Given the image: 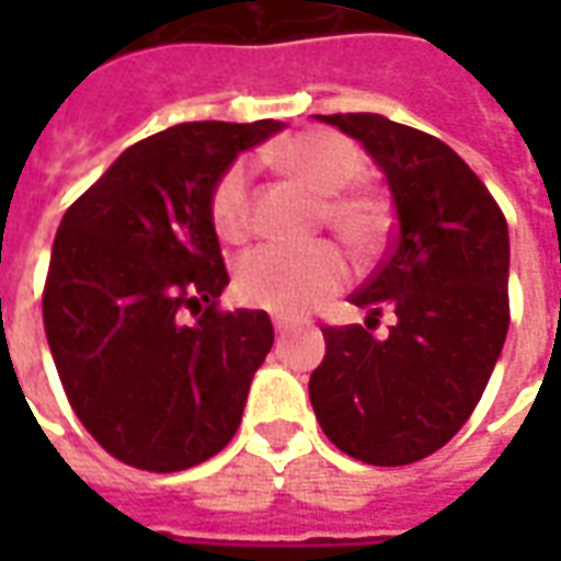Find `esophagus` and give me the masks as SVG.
<instances>
[{"mask_svg": "<svg viewBox=\"0 0 561 561\" xmlns=\"http://www.w3.org/2000/svg\"><path fill=\"white\" fill-rule=\"evenodd\" d=\"M294 324H297L294 318H288V316H273V328H276V333H288V330H291Z\"/></svg>", "mask_w": 561, "mask_h": 561, "instance_id": "1", "label": "esophagus"}]
</instances>
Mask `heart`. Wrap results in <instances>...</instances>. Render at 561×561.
Listing matches in <instances>:
<instances>
[{"label": "heart", "mask_w": 561, "mask_h": 561, "mask_svg": "<svg viewBox=\"0 0 561 561\" xmlns=\"http://www.w3.org/2000/svg\"><path fill=\"white\" fill-rule=\"evenodd\" d=\"M273 159L294 176L328 195L324 216L333 231L357 249L373 245L388 225L385 201L354 185L366 171L364 152L336 131H304L276 147ZM213 221L225 240L249 231V168L243 161L221 173L213 192ZM348 279V261L336 243L282 245L267 243L249 252L237 267L243 300L270 312H306Z\"/></svg>", "instance_id": "heart-1"}]
</instances>
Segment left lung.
<instances>
[{
	"label": "left lung",
	"instance_id": "left-lung-1",
	"mask_svg": "<svg viewBox=\"0 0 561 561\" xmlns=\"http://www.w3.org/2000/svg\"><path fill=\"white\" fill-rule=\"evenodd\" d=\"M360 140L397 213L388 257L352 304L378 321L321 328L309 378L321 430L369 466H409L447 445L481 400L507 336L511 243L502 209L454 149L381 114L316 116Z\"/></svg>",
	"mask_w": 561,
	"mask_h": 561
}]
</instances>
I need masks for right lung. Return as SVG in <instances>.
<instances>
[{"instance_id": "add662e5", "label": "right lung", "mask_w": 561, "mask_h": 561, "mask_svg": "<svg viewBox=\"0 0 561 561\" xmlns=\"http://www.w3.org/2000/svg\"><path fill=\"white\" fill-rule=\"evenodd\" d=\"M276 131V119L164 128L128 147L56 231L44 285L50 354L80 423L135 469L216 457L273 348L264 309L216 312L228 270L213 192L240 152ZM185 308L202 316L185 322Z\"/></svg>"}]
</instances>
